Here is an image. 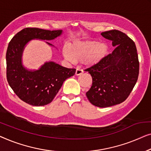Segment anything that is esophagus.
<instances>
[{"mask_svg": "<svg viewBox=\"0 0 151 151\" xmlns=\"http://www.w3.org/2000/svg\"><path fill=\"white\" fill-rule=\"evenodd\" d=\"M83 73V70L78 68H76V72H75V75H76V76H78V75H82Z\"/></svg>", "mask_w": 151, "mask_h": 151, "instance_id": "esophagus-1", "label": "esophagus"}]
</instances>
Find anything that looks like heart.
<instances>
[{
    "label": "heart",
    "mask_w": 151,
    "mask_h": 151,
    "mask_svg": "<svg viewBox=\"0 0 151 151\" xmlns=\"http://www.w3.org/2000/svg\"><path fill=\"white\" fill-rule=\"evenodd\" d=\"M109 47L105 43L96 40L76 41L68 46H65L63 54L70 61H81L85 65L92 66L99 63L107 55Z\"/></svg>",
    "instance_id": "obj_1"
}]
</instances>
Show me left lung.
<instances>
[{
    "label": "left lung",
    "mask_w": 151,
    "mask_h": 151,
    "mask_svg": "<svg viewBox=\"0 0 151 151\" xmlns=\"http://www.w3.org/2000/svg\"><path fill=\"white\" fill-rule=\"evenodd\" d=\"M112 41L115 49L101 62L86 69L92 77V85L86 92L91 103L108 107L122 103L136 83L139 61L135 42L118 30L101 33Z\"/></svg>",
    "instance_id": "8db88e82"
}]
</instances>
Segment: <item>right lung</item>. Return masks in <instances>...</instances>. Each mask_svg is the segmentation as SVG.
Returning <instances> with one entry per match:
<instances>
[{
    "instance_id": "1",
    "label": "right lung",
    "mask_w": 151,
    "mask_h": 151,
    "mask_svg": "<svg viewBox=\"0 0 151 151\" xmlns=\"http://www.w3.org/2000/svg\"><path fill=\"white\" fill-rule=\"evenodd\" d=\"M62 33V30L25 28L9 43L6 53L7 81L15 94L29 105L44 106L51 103L64 81L75 75L76 69L67 68L54 61L45 62L38 70H28L22 64L23 51L31 40H52Z\"/></svg>"
}]
</instances>
